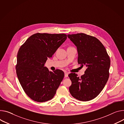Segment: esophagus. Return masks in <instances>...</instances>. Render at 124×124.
<instances>
[{
	"label": "esophagus",
	"instance_id": "obj_1",
	"mask_svg": "<svg viewBox=\"0 0 124 124\" xmlns=\"http://www.w3.org/2000/svg\"><path fill=\"white\" fill-rule=\"evenodd\" d=\"M68 74H69V73H68L65 72V78H67V77L68 76Z\"/></svg>",
	"mask_w": 124,
	"mask_h": 124
}]
</instances>
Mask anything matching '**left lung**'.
Masks as SVG:
<instances>
[{
    "instance_id": "8db88e82",
    "label": "left lung",
    "mask_w": 124,
    "mask_h": 124,
    "mask_svg": "<svg viewBox=\"0 0 124 124\" xmlns=\"http://www.w3.org/2000/svg\"><path fill=\"white\" fill-rule=\"evenodd\" d=\"M77 46L78 62L85 65L84 75L70 73L69 91L75 98L87 101L95 98L102 91L109 77L110 59L102 43L94 37L84 33L68 35Z\"/></svg>"
}]
</instances>
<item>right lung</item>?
I'll use <instances>...</instances> for the list:
<instances>
[{
    "label": "right lung",
    "mask_w": 124,
    "mask_h": 124,
    "mask_svg": "<svg viewBox=\"0 0 124 124\" xmlns=\"http://www.w3.org/2000/svg\"><path fill=\"white\" fill-rule=\"evenodd\" d=\"M66 39L64 33H37L20 48L16 74L25 93L32 100L43 102L54 96L64 73L59 69L49 71L44 65Z\"/></svg>",
    "instance_id": "obj_1"
}]
</instances>
